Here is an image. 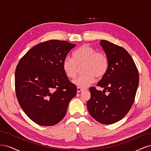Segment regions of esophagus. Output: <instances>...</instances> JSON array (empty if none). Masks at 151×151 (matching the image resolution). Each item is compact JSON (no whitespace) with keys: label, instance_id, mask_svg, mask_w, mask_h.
Wrapping results in <instances>:
<instances>
[{"label":"esophagus","instance_id":"obj_1","mask_svg":"<svg viewBox=\"0 0 151 151\" xmlns=\"http://www.w3.org/2000/svg\"><path fill=\"white\" fill-rule=\"evenodd\" d=\"M85 89H83V88H77V93H81V92H82V91H84Z\"/></svg>","mask_w":151,"mask_h":151}]
</instances>
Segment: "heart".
<instances>
[{
  "label": "heart",
  "instance_id": "obj_1",
  "mask_svg": "<svg viewBox=\"0 0 151 151\" xmlns=\"http://www.w3.org/2000/svg\"><path fill=\"white\" fill-rule=\"evenodd\" d=\"M73 58L66 57L63 61V69L69 78L73 79L81 66L83 74L73 81L79 88H86L92 84L95 76L99 78L106 74L108 68V60L103 53L97 52L94 48L83 45L73 53Z\"/></svg>",
  "mask_w": 151,
  "mask_h": 151
}]
</instances>
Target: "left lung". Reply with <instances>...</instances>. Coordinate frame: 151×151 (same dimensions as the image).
Listing matches in <instances>:
<instances>
[{
	"mask_svg": "<svg viewBox=\"0 0 151 151\" xmlns=\"http://www.w3.org/2000/svg\"><path fill=\"white\" fill-rule=\"evenodd\" d=\"M99 45L106 53L108 68L97 84L104 88L103 92L91 87L87 107L94 119L108 125L122 120L129 111L134 102L139 76L134 61L125 49L104 40Z\"/></svg>",
	"mask_w": 151,
	"mask_h": 151,
	"instance_id": "1",
	"label": "left lung"
}]
</instances>
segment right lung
<instances>
[{
  "label": "right lung",
  "mask_w": 151,
  "mask_h": 151,
  "mask_svg": "<svg viewBox=\"0 0 151 151\" xmlns=\"http://www.w3.org/2000/svg\"><path fill=\"white\" fill-rule=\"evenodd\" d=\"M76 45L51 40L30 49L15 72L16 96L30 119L52 126L65 116L68 103L77 93L63 69L62 63Z\"/></svg>",
  "instance_id": "add662e5"
}]
</instances>
